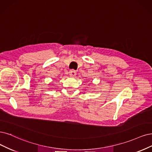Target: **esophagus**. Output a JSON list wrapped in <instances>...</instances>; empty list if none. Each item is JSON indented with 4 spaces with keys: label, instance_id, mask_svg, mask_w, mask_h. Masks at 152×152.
Returning <instances> with one entry per match:
<instances>
[{
    "label": "esophagus",
    "instance_id": "34e87169",
    "mask_svg": "<svg viewBox=\"0 0 152 152\" xmlns=\"http://www.w3.org/2000/svg\"><path fill=\"white\" fill-rule=\"evenodd\" d=\"M69 73V75L71 76H72V77H75L76 75V71L75 70H74V69L70 70Z\"/></svg>",
    "mask_w": 152,
    "mask_h": 152
}]
</instances>
